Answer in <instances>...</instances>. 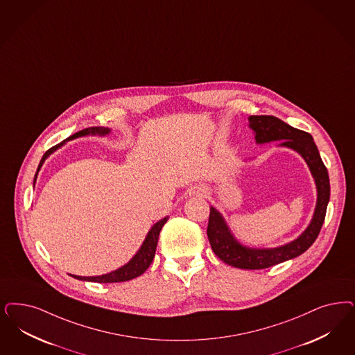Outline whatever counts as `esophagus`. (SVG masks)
Wrapping results in <instances>:
<instances>
[{
    "label": "esophagus",
    "mask_w": 355,
    "mask_h": 355,
    "mask_svg": "<svg viewBox=\"0 0 355 355\" xmlns=\"http://www.w3.org/2000/svg\"><path fill=\"white\" fill-rule=\"evenodd\" d=\"M193 194L199 196H206L208 194V189L206 186H196L193 189Z\"/></svg>",
    "instance_id": "34e87169"
}]
</instances>
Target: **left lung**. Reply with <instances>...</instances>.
Listing matches in <instances>:
<instances>
[{
  "label": "left lung",
  "mask_w": 355,
  "mask_h": 355,
  "mask_svg": "<svg viewBox=\"0 0 355 355\" xmlns=\"http://www.w3.org/2000/svg\"><path fill=\"white\" fill-rule=\"evenodd\" d=\"M249 127L254 132L257 144L281 140V147L291 148L303 159L313 175L318 189V202L313 218L296 240L278 248L256 249L240 244L233 237L224 218L216 208L209 207L207 236L214 253L227 265L239 269L259 270L271 268L284 261L303 254L318 239L325 219L329 202L330 184L328 171L320 157L313 137L308 132L293 128L290 124L271 115L249 116Z\"/></svg>",
  "instance_id": "1"
}]
</instances>
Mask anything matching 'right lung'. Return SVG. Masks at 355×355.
Instances as JSON below:
<instances>
[{
	"mask_svg": "<svg viewBox=\"0 0 355 355\" xmlns=\"http://www.w3.org/2000/svg\"><path fill=\"white\" fill-rule=\"evenodd\" d=\"M110 128H106V127H89V128L81 130V131L76 132V134L72 135V136H69L68 139L62 140L60 144H58V146H55V147L49 148V150L43 155L40 162H39V166H37V173H35V177H34V184H35L37 173L40 171L43 162H44L49 155L53 153L58 148L64 146L67 141L73 140V139H77V137H81V136H89V135H92V136H94V135L105 136V135L110 134ZM168 219H169L168 216L164 218V219H161V220L157 221V223L149 230L147 237H146L143 245L140 246V249L137 250V253L135 254L132 259H131L128 263H125L122 268L114 270V271H111L109 274L98 275V277H80V275H73V274H69V275L73 277L76 279H80V281L97 282V283H118V282L131 281V279H134L136 277L141 275V274L149 268V265L152 263V261H153V258H155L156 246H157V241H159V231H161V228L164 227V224L168 221Z\"/></svg>",
	"mask_w": 355,
	"mask_h": 355,
	"instance_id": "obj_1",
	"label": "right lung"
}]
</instances>
